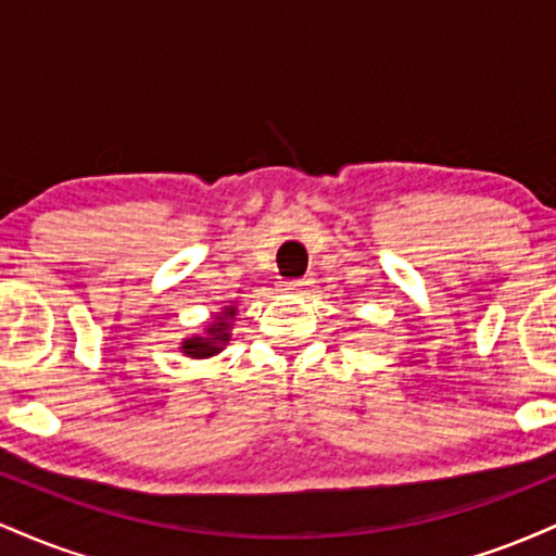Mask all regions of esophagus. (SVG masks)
I'll list each match as a JSON object with an SVG mask.
<instances>
[{
  "label": "esophagus",
  "instance_id": "obj_1",
  "mask_svg": "<svg viewBox=\"0 0 556 556\" xmlns=\"http://www.w3.org/2000/svg\"><path fill=\"white\" fill-rule=\"evenodd\" d=\"M314 279H311V277H303V279H290V282H287L285 287H287V290H290V292H298V295H305V292H311V290H314Z\"/></svg>",
  "mask_w": 556,
  "mask_h": 556
}]
</instances>
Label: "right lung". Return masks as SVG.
<instances>
[{"mask_svg":"<svg viewBox=\"0 0 556 556\" xmlns=\"http://www.w3.org/2000/svg\"><path fill=\"white\" fill-rule=\"evenodd\" d=\"M235 316V308H225L222 316H216L208 327V337H193V340H185L182 353H188L190 358H212L222 350V344L229 340V324L227 318Z\"/></svg>","mask_w":556,"mask_h":556,"instance_id":"obj_1","label":"right lung"}]
</instances>
